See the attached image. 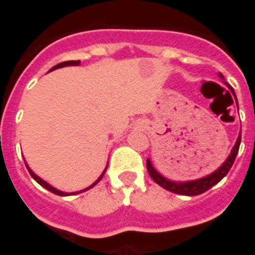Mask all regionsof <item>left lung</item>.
Segmentation results:
<instances>
[{
    "label": "left lung",
    "instance_id": "8db88e82",
    "mask_svg": "<svg viewBox=\"0 0 255 255\" xmlns=\"http://www.w3.org/2000/svg\"><path fill=\"white\" fill-rule=\"evenodd\" d=\"M219 76L224 80V76H223L221 73H219ZM227 86H228V84H227ZM239 146H241V132H239V136L236 139L235 146L232 147L230 155L227 157V160H225L216 171L212 172L210 175L201 177V179H195V180L175 182V180H171V179H166L165 176H162L160 172L155 169L149 158H147L146 166H147V172H149V175L151 176V179H153L158 186H161L162 188H165L168 191L175 192V194H180V195H188V197H191V195H199V194H202V192L208 191L209 188H212L213 186H216V184L230 172L231 166H232V164H234V161H235L236 158V154H238V151H239Z\"/></svg>",
    "mask_w": 255,
    "mask_h": 255
}]
</instances>
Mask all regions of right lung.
<instances>
[{
    "instance_id": "obj_1",
    "label": "right lung",
    "mask_w": 255,
    "mask_h": 255,
    "mask_svg": "<svg viewBox=\"0 0 255 255\" xmlns=\"http://www.w3.org/2000/svg\"><path fill=\"white\" fill-rule=\"evenodd\" d=\"M79 64H80V61H65V63H60V64H57V65H54V67H53L52 69L49 71V72H52V71H54V69H58V68H63V67H75V65H79ZM24 162H25V161H24ZM25 166H27V169H28V172H30V175L32 177H34V180H35L36 183H39L42 187L46 188V190H49V191L53 192V194H56V195H61V197H68V195H75V194H79V192H84V191H87V190H90V188H91V187H94L95 184H97V183L100 182L101 179H102V176L105 175L106 169H108V166H106L105 169H104V172L101 173V176L98 177V179H97V180H95V182L93 183L91 186H89V187L83 188V190H80V191L64 192V191H60V190H57V188H56V187H53L52 184H49V183L45 182V180H43V179H41V177L38 176V175H35V173L32 172V169H31L30 166H28V164H25Z\"/></svg>"
}]
</instances>
